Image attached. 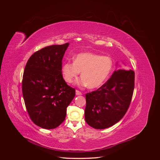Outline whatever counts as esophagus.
Masks as SVG:
<instances>
[{
    "label": "esophagus",
    "mask_w": 160,
    "mask_h": 160,
    "mask_svg": "<svg viewBox=\"0 0 160 160\" xmlns=\"http://www.w3.org/2000/svg\"><path fill=\"white\" fill-rule=\"evenodd\" d=\"M76 95H82V93L78 90H76Z\"/></svg>",
    "instance_id": "obj_1"
}]
</instances>
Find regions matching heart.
<instances>
[{
	"mask_svg": "<svg viewBox=\"0 0 160 160\" xmlns=\"http://www.w3.org/2000/svg\"><path fill=\"white\" fill-rule=\"evenodd\" d=\"M112 61L109 57L91 52L77 55L74 62H66L62 67V74L65 81L72 83L81 72V78L77 81L81 86L91 89L102 85L112 69Z\"/></svg>",
	"mask_w": 160,
	"mask_h": 160,
	"instance_id": "heart-1",
	"label": "heart"
}]
</instances>
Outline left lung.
Instances as JSON below:
<instances>
[{"label":"left lung","instance_id":"left-lung-1","mask_svg":"<svg viewBox=\"0 0 160 160\" xmlns=\"http://www.w3.org/2000/svg\"><path fill=\"white\" fill-rule=\"evenodd\" d=\"M135 72L119 69L96 91L87 93L85 122L95 129L113 126L123 118L134 90Z\"/></svg>","mask_w":160,"mask_h":160}]
</instances>
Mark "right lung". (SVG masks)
Returning <instances> with one entry per match:
<instances>
[{"instance_id": "obj_1", "label": "right lung", "mask_w": 160, "mask_h": 160, "mask_svg": "<svg viewBox=\"0 0 160 160\" xmlns=\"http://www.w3.org/2000/svg\"><path fill=\"white\" fill-rule=\"evenodd\" d=\"M51 45L36 51L28 59L22 81V91L28 115L35 125L51 129L65 119L67 108L75 89L67 84L62 75V60L67 47Z\"/></svg>"}]
</instances>
